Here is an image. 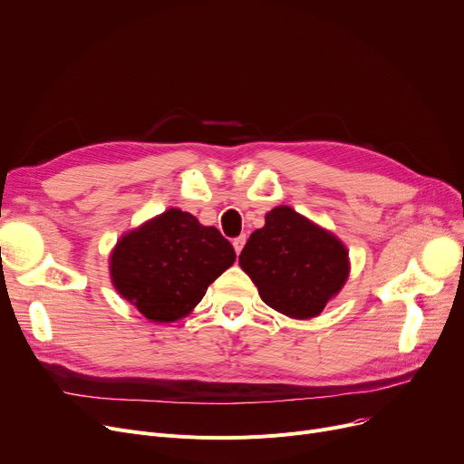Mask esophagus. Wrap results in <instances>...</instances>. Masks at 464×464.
I'll return each instance as SVG.
<instances>
[{"label": "esophagus", "instance_id": "34e87169", "mask_svg": "<svg viewBox=\"0 0 464 464\" xmlns=\"http://www.w3.org/2000/svg\"><path fill=\"white\" fill-rule=\"evenodd\" d=\"M245 245H246V235H240V237H237V238L233 240V248H235L237 256L242 252V248H245Z\"/></svg>", "mask_w": 464, "mask_h": 464}]
</instances>
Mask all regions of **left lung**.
I'll return each mask as SVG.
<instances>
[{
	"mask_svg": "<svg viewBox=\"0 0 464 464\" xmlns=\"http://www.w3.org/2000/svg\"><path fill=\"white\" fill-rule=\"evenodd\" d=\"M238 265L263 303L294 320L320 315L350 276L344 242L285 205L265 214V226L250 235Z\"/></svg>",
	"mask_w": 464,
	"mask_h": 464,
	"instance_id": "1",
	"label": "left lung"
}]
</instances>
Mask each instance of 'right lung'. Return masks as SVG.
I'll return each mask as SVG.
<instances>
[{"instance_id": "1", "label": "right lung", "mask_w": 464, "mask_h": 464, "mask_svg": "<svg viewBox=\"0 0 464 464\" xmlns=\"http://www.w3.org/2000/svg\"><path fill=\"white\" fill-rule=\"evenodd\" d=\"M231 242L180 208H169L120 237L109 257L111 282L146 320L170 324L201 303L235 261Z\"/></svg>"}]
</instances>
